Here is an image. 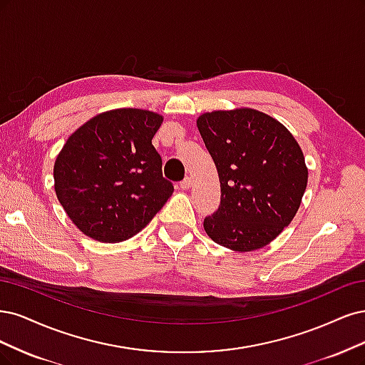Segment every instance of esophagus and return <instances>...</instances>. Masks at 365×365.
Masks as SVG:
<instances>
[{
  "mask_svg": "<svg viewBox=\"0 0 365 365\" xmlns=\"http://www.w3.org/2000/svg\"><path fill=\"white\" fill-rule=\"evenodd\" d=\"M192 179L191 178H185L182 182H180V187L182 190H190V187L192 186Z\"/></svg>",
  "mask_w": 365,
  "mask_h": 365,
  "instance_id": "34e87169",
  "label": "esophagus"
}]
</instances>
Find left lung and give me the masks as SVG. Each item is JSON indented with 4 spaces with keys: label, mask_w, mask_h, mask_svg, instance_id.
I'll return each instance as SVG.
<instances>
[{
    "label": "left lung",
    "mask_w": 365,
    "mask_h": 365,
    "mask_svg": "<svg viewBox=\"0 0 365 365\" xmlns=\"http://www.w3.org/2000/svg\"><path fill=\"white\" fill-rule=\"evenodd\" d=\"M197 127L221 186L218 210L203 221L207 237L235 252L262 249L296 217L307 190L299 143L273 116L250 108L206 112Z\"/></svg>",
    "instance_id": "8db88e82"
}]
</instances>
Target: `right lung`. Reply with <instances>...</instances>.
I'll return each mask as SVG.
<instances>
[{"instance_id":"obj_1","label":"right lung","mask_w":365,"mask_h":365,"mask_svg":"<svg viewBox=\"0 0 365 365\" xmlns=\"http://www.w3.org/2000/svg\"><path fill=\"white\" fill-rule=\"evenodd\" d=\"M163 118L143 109L98 113L68 138L54 162V190L86 237L121 242L143 230L171 197L151 139Z\"/></svg>"}]
</instances>
